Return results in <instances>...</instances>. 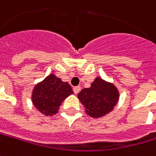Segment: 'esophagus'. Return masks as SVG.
Wrapping results in <instances>:
<instances>
[{
	"mask_svg": "<svg viewBox=\"0 0 156 156\" xmlns=\"http://www.w3.org/2000/svg\"><path fill=\"white\" fill-rule=\"evenodd\" d=\"M80 90H81L80 86H75V87L73 88V91H74V93H75V94H78V92L80 91Z\"/></svg>",
	"mask_w": 156,
	"mask_h": 156,
	"instance_id": "esophagus-1",
	"label": "esophagus"
}]
</instances>
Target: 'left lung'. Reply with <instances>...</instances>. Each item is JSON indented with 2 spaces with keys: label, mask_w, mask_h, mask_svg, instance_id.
I'll use <instances>...</instances> for the list:
<instances>
[{
  "label": "left lung",
  "mask_w": 156,
  "mask_h": 156,
  "mask_svg": "<svg viewBox=\"0 0 156 156\" xmlns=\"http://www.w3.org/2000/svg\"><path fill=\"white\" fill-rule=\"evenodd\" d=\"M85 112L92 118H100L112 111L119 100V91L115 85L102 78H96L91 87L78 94Z\"/></svg>",
  "instance_id": "8db88e82"
}]
</instances>
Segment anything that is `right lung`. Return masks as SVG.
<instances>
[{
    "label": "right lung",
    "mask_w": 156,
    "mask_h": 156,
    "mask_svg": "<svg viewBox=\"0 0 156 156\" xmlns=\"http://www.w3.org/2000/svg\"><path fill=\"white\" fill-rule=\"evenodd\" d=\"M72 93L71 85L67 82H63L54 74H50L36 85L31 98L39 112L45 116H52L58 112L61 103Z\"/></svg>",
    "instance_id": "1"
}]
</instances>
